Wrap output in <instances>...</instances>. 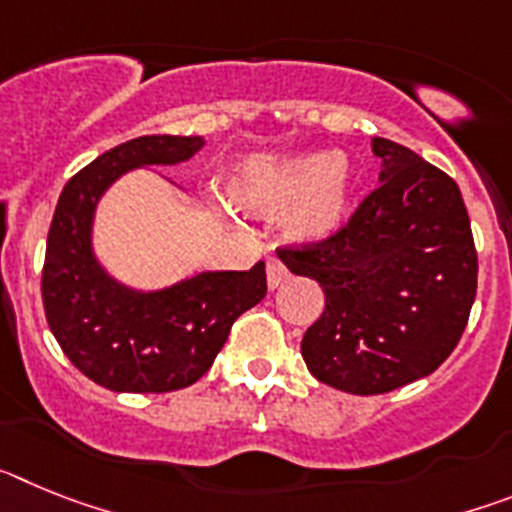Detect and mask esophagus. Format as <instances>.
Masks as SVG:
<instances>
[{
  "label": "esophagus",
  "instance_id": "obj_1",
  "mask_svg": "<svg viewBox=\"0 0 512 512\" xmlns=\"http://www.w3.org/2000/svg\"><path fill=\"white\" fill-rule=\"evenodd\" d=\"M287 279H289L287 266H284L277 256H269V261H266V284H269V289H277L279 284L287 282Z\"/></svg>",
  "mask_w": 512,
  "mask_h": 512
}]
</instances>
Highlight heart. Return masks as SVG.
<instances>
[{"label": "heart", "mask_w": 512, "mask_h": 512, "mask_svg": "<svg viewBox=\"0 0 512 512\" xmlns=\"http://www.w3.org/2000/svg\"><path fill=\"white\" fill-rule=\"evenodd\" d=\"M238 210L282 217L284 235L297 243H325L343 230L354 197V169L343 153L251 156L228 179Z\"/></svg>", "instance_id": "b5f03b06"}]
</instances>
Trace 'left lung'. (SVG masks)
I'll list each match as a JSON object with an SVG mask.
<instances>
[{
  "mask_svg": "<svg viewBox=\"0 0 512 512\" xmlns=\"http://www.w3.org/2000/svg\"><path fill=\"white\" fill-rule=\"evenodd\" d=\"M379 187L346 228L305 251H279L323 287L325 310L302 338L318 382L382 395L449 359L477 295V251L451 176L410 148L374 138Z\"/></svg>",
  "mask_w": 512,
  "mask_h": 512,
  "instance_id": "obj_1",
  "label": "left lung"
}]
</instances>
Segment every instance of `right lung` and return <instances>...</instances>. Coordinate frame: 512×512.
<instances>
[{"label": "right lung", "instance_id": "1", "mask_svg": "<svg viewBox=\"0 0 512 512\" xmlns=\"http://www.w3.org/2000/svg\"><path fill=\"white\" fill-rule=\"evenodd\" d=\"M202 135H140L97 156L58 197L43 264V307L63 354L112 392H171L194 384L220 354L235 318L266 295L264 261L248 271H194L138 289L94 253L107 189L135 169L184 164Z\"/></svg>", "mask_w": 512, "mask_h": 512}]
</instances>
